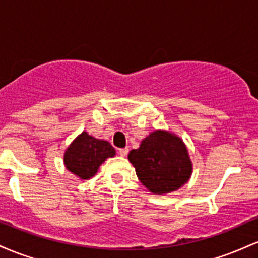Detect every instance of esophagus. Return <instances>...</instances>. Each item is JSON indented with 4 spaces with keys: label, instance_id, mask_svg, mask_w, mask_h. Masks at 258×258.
<instances>
[{
    "label": "esophagus",
    "instance_id": "esophagus-1",
    "mask_svg": "<svg viewBox=\"0 0 258 258\" xmlns=\"http://www.w3.org/2000/svg\"><path fill=\"white\" fill-rule=\"evenodd\" d=\"M119 154L121 156H123V158H125L127 154H128V148H122V149H119Z\"/></svg>",
    "mask_w": 258,
    "mask_h": 258
}]
</instances>
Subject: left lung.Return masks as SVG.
I'll return each instance as SVG.
<instances>
[{
    "label": "left lung",
    "instance_id": "left-lung-1",
    "mask_svg": "<svg viewBox=\"0 0 258 258\" xmlns=\"http://www.w3.org/2000/svg\"><path fill=\"white\" fill-rule=\"evenodd\" d=\"M136 174L150 193L178 190L190 178L193 164L184 142L165 130H155L128 154Z\"/></svg>",
    "mask_w": 258,
    "mask_h": 258
}]
</instances>
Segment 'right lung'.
Listing matches in <instances>:
<instances>
[{"label":"right lung","mask_w":258,"mask_h":258,"mask_svg":"<svg viewBox=\"0 0 258 258\" xmlns=\"http://www.w3.org/2000/svg\"><path fill=\"white\" fill-rule=\"evenodd\" d=\"M115 149L104 139H97L84 131L65 149L64 165L80 179H90L108 158H114Z\"/></svg>","instance_id":"obj_1"}]
</instances>
